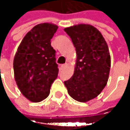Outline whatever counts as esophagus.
<instances>
[{"label":"esophagus","mask_w":130,"mask_h":130,"mask_svg":"<svg viewBox=\"0 0 130 130\" xmlns=\"http://www.w3.org/2000/svg\"><path fill=\"white\" fill-rule=\"evenodd\" d=\"M66 67H67V64H63V65H61V68L62 69H65Z\"/></svg>","instance_id":"esophagus-1"}]
</instances>
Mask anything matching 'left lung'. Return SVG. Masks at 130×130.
<instances>
[{"instance_id":"8db88e82","label":"left lung","mask_w":130,"mask_h":130,"mask_svg":"<svg viewBox=\"0 0 130 130\" xmlns=\"http://www.w3.org/2000/svg\"><path fill=\"white\" fill-rule=\"evenodd\" d=\"M76 50L73 76L64 82L74 99L85 102L95 98L107 84L111 56L100 31L90 25L80 24L64 29Z\"/></svg>"}]
</instances>
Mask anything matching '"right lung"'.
Returning a JSON list of instances; mask_svg holds the SVG:
<instances>
[{
	"label": "right lung",
	"mask_w": 130,
	"mask_h": 130,
	"mask_svg": "<svg viewBox=\"0 0 130 130\" xmlns=\"http://www.w3.org/2000/svg\"><path fill=\"white\" fill-rule=\"evenodd\" d=\"M57 28L51 23L35 25L24 37L14 57L17 86L33 102H41L49 95L51 85L58 77L56 50L50 42Z\"/></svg>",
	"instance_id": "right-lung-1"
}]
</instances>
